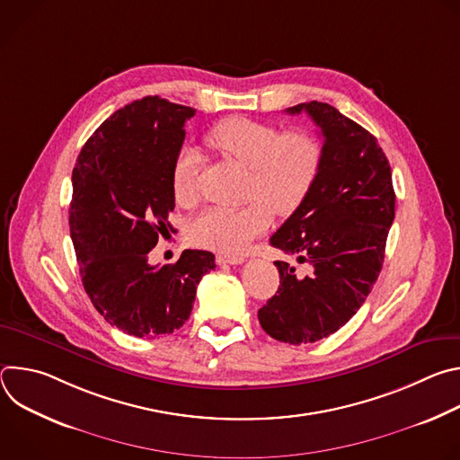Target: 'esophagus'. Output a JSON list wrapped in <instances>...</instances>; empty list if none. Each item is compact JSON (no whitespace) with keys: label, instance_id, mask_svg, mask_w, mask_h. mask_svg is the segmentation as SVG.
Listing matches in <instances>:
<instances>
[{"label":"esophagus","instance_id":"esophagus-1","mask_svg":"<svg viewBox=\"0 0 460 460\" xmlns=\"http://www.w3.org/2000/svg\"><path fill=\"white\" fill-rule=\"evenodd\" d=\"M243 260H245V258L240 256V254H224V252L217 254V264H220V266H224V264L236 266V264H242Z\"/></svg>","mask_w":460,"mask_h":460}]
</instances>
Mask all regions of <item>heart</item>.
<instances>
[{
	"instance_id": "heart-1",
	"label": "heart",
	"mask_w": 460,
	"mask_h": 460,
	"mask_svg": "<svg viewBox=\"0 0 460 460\" xmlns=\"http://www.w3.org/2000/svg\"><path fill=\"white\" fill-rule=\"evenodd\" d=\"M208 144L226 160L249 169L247 196L242 208H209L189 227L190 240L206 249L238 252L264 233L273 213L288 217L311 192L322 165V146L307 130H282L279 125L249 118H227L208 135ZM200 153L183 147L171 169L172 199L192 208L200 196Z\"/></svg>"
}]
</instances>
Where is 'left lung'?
I'll list each match as a JSON object with an SVG mask.
<instances>
[{
  "instance_id": "8db88e82",
  "label": "left lung",
  "mask_w": 460,
  "mask_h": 460,
  "mask_svg": "<svg viewBox=\"0 0 460 460\" xmlns=\"http://www.w3.org/2000/svg\"><path fill=\"white\" fill-rule=\"evenodd\" d=\"M302 111L322 130V165L307 199L271 245L296 256L309 273L300 277L277 260L279 291L258 309L264 332L295 346L330 337L358 311L382 270L395 218L391 167L376 138L330 103L288 109Z\"/></svg>"
}]
</instances>
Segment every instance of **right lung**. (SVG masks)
I'll list each match as a JSON object with an SVG mask.
<instances>
[{
    "instance_id": "obj_1",
    "label": "right lung",
    "mask_w": 460,
    "mask_h": 460,
    "mask_svg": "<svg viewBox=\"0 0 460 460\" xmlns=\"http://www.w3.org/2000/svg\"><path fill=\"white\" fill-rule=\"evenodd\" d=\"M194 109L146 96L107 118L73 169L71 238L93 305L127 335L156 339L185 323L215 254L185 249L151 266L149 251L172 231L171 169Z\"/></svg>"
}]
</instances>
